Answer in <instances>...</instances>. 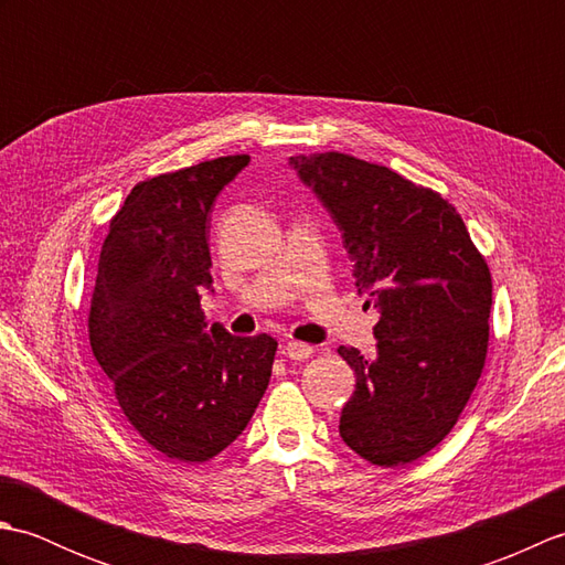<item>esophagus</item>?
Instances as JSON below:
<instances>
[{
	"instance_id": "obj_1",
	"label": "esophagus",
	"mask_w": 565,
	"mask_h": 565,
	"mask_svg": "<svg viewBox=\"0 0 565 565\" xmlns=\"http://www.w3.org/2000/svg\"><path fill=\"white\" fill-rule=\"evenodd\" d=\"M286 359H291V362H306V359L313 354V347L306 344V342H286L284 344V352H281Z\"/></svg>"
}]
</instances>
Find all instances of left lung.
Here are the masks:
<instances>
[{
  "label": "left lung",
  "instance_id": "left-lung-1",
  "mask_svg": "<svg viewBox=\"0 0 565 565\" xmlns=\"http://www.w3.org/2000/svg\"><path fill=\"white\" fill-rule=\"evenodd\" d=\"M289 164L342 231L356 291L379 310L376 354L340 347L356 391L340 437L376 466H405L449 435L486 364L493 279L441 194L344 152Z\"/></svg>",
  "mask_w": 565,
  "mask_h": 565
}]
</instances>
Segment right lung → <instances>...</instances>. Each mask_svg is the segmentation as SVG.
<instances>
[{"label": "right lung", "instance_id": "right-lung-1", "mask_svg": "<svg viewBox=\"0 0 565 565\" xmlns=\"http://www.w3.org/2000/svg\"><path fill=\"white\" fill-rule=\"evenodd\" d=\"M249 154L146 179L109 225L89 342L128 423L152 449L203 463L233 444L269 386L276 340L206 332L209 215Z\"/></svg>", "mask_w": 565, "mask_h": 565}]
</instances>
